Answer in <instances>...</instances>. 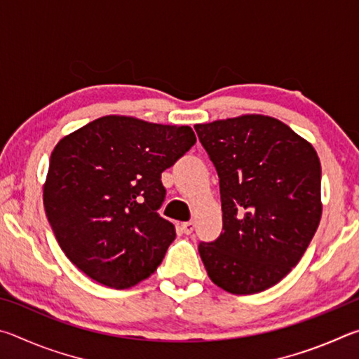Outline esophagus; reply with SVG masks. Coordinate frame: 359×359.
Wrapping results in <instances>:
<instances>
[{
    "mask_svg": "<svg viewBox=\"0 0 359 359\" xmlns=\"http://www.w3.org/2000/svg\"><path fill=\"white\" fill-rule=\"evenodd\" d=\"M193 229H194V223H193V222L182 223V233L190 234V233H193Z\"/></svg>",
    "mask_w": 359,
    "mask_h": 359,
    "instance_id": "1",
    "label": "esophagus"
}]
</instances>
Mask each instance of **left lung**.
Returning a JSON list of instances; mask_svg holds the SVG:
<instances>
[{"instance_id":"1","label":"left lung","mask_w":359,"mask_h":359,"mask_svg":"<svg viewBox=\"0 0 359 359\" xmlns=\"http://www.w3.org/2000/svg\"><path fill=\"white\" fill-rule=\"evenodd\" d=\"M220 179L223 231L198 247L210 280L233 294L274 287L307 250L321 218L311 142L267 115L194 125Z\"/></svg>"}]
</instances>
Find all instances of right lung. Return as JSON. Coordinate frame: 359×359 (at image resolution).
<instances>
[{
  "label": "right lung",
  "instance_id": "1",
  "mask_svg": "<svg viewBox=\"0 0 359 359\" xmlns=\"http://www.w3.org/2000/svg\"><path fill=\"white\" fill-rule=\"evenodd\" d=\"M190 126L106 115L65 136L50 155L44 209L66 257L115 290L150 277L175 239L158 214L161 172L190 150Z\"/></svg>",
  "mask_w": 359,
  "mask_h": 359
}]
</instances>
